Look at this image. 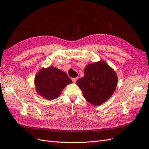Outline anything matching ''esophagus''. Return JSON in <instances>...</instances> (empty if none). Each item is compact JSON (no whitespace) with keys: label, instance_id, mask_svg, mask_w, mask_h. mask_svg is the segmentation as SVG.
I'll return each instance as SVG.
<instances>
[{"label":"esophagus","instance_id":"34e87169","mask_svg":"<svg viewBox=\"0 0 149 149\" xmlns=\"http://www.w3.org/2000/svg\"><path fill=\"white\" fill-rule=\"evenodd\" d=\"M77 78H73V79H72V82H73L74 83H75L76 81H77Z\"/></svg>","mask_w":149,"mask_h":149}]
</instances>
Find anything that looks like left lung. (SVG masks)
Here are the masks:
<instances>
[{
	"mask_svg": "<svg viewBox=\"0 0 149 149\" xmlns=\"http://www.w3.org/2000/svg\"><path fill=\"white\" fill-rule=\"evenodd\" d=\"M117 83L115 72L102 60L87 65L84 76L77 81L84 97L94 106L101 105L108 101L115 91Z\"/></svg>",
	"mask_w": 149,
	"mask_h": 149,
	"instance_id": "left-lung-1",
	"label": "left lung"
}]
</instances>
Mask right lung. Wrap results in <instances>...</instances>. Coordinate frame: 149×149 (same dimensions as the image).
I'll return each mask as SVG.
<instances>
[{
  "label": "right lung",
  "mask_w": 149,
  "mask_h": 149,
  "mask_svg": "<svg viewBox=\"0 0 149 149\" xmlns=\"http://www.w3.org/2000/svg\"><path fill=\"white\" fill-rule=\"evenodd\" d=\"M72 82L67 73L53 67L41 68L35 78L37 93L49 101L58 97L64 87Z\"/></svg>",
  "instance_id": "obj_1"
}]
</instances>
